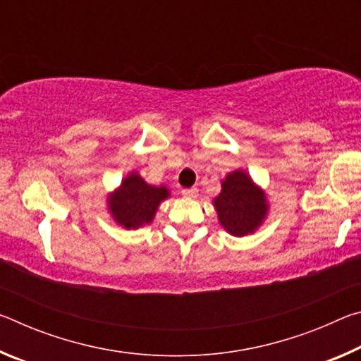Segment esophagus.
I'll return each mask as SVG.
<instances>
[{"instance_id": "1", "label": "esophagus", "mask_w": 361, "mask_h": 361, "mask_svg": "<svg viewBox=\"0 0 361 361\" xmlns=\"http://www.w3.org/2000/svg\"><path fill=\"white\" fill-rule=\"evenodd\" d=\"M183 197H188V199H195L199 195V189L197 188H189V189H183L181 191Z\"/></svg>"}]
</instances>
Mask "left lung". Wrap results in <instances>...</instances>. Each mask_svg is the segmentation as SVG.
<instances>
[{"mask_svg": "<svg viewBox=\"0 0 361 361\" xmlns=\"http://www.w3.org/2000/svg\"><path fill=\"white\" fill-rule=\"evenodd\" d=\"M213 207L223 229L235 237L253 234L269 213L266 192L242 169L226 175Z\"/></svg>", "mask_w": 361, "mask_h": 361, "instance_id": "left-lung-1", "label": "left lung"}]
</instances>
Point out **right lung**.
<instances>
[{"label": "right lung", "instance_id": "obj_1", "mask_svg": "<svg viewBox=\"0 0 361 361\" xmlns=\"http://www.w3.org/2000/svg\"><path fill=\"white\" fill-rule=\"evenodd\" d=\"M170 197L167 186L146 183L140 173L130 172L119 188L106 197L109 215L126 229H138L152 223L164 200Z\"/></svg>", "mask_w": 361, "mask_h": 361}]
</instances>
